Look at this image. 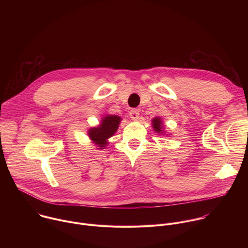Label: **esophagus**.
I'll list each match as a JSON object with an SVG mask.
<instances>
[{"label":"esophagus","mask_w":248,"mask_h":248,"mask_svg":"<svg viewBox=\"0 0 248 248\" xmlns=\"http://www.w3.org/2000/svg\"><path fill=\"white\" fill-rule=\"evenodd\" d=\"M129 116L132 120H137L139 117V111L137 109H131L129 111Z\"/></svg>","instance_id":"34e87169"}]
</instances>
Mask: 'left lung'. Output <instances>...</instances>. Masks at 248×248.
Wrapping results in <instances>:
<instances>
[{"instance_id": "left-lung-1", "label": "left lung", "mask_w": 248, "mask_h": 248, "mask_svg": "<svg viewBox=\"0 0 248 248\" xmlns=\"http://www.w3.org/2000/svg\"><path fill=\"white\" fill-rule=\"evenodd\" d=\"M153 128L157 131V132H161L162 129V122L159 118H155L153 120Z\"/></svg>"}]
</instances>
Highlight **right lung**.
Segmentation results:
<instances>
[{"instance_id":"1","label":"right lung","mask_w":248,"mask_h":248,"mask_svg":"<svg viewBox=\"0 0 248 248\" xmlns=\"http://www.w3.org/2000/svg\"><path fill=\"white\" fill-rule=\"evenodd\" d=\"M120 121L121 118L118 116H106L98 127L89 129V137L99 147H105V145L108 144L107 139L117 131Z\"/></svg>"}]
</instances>
